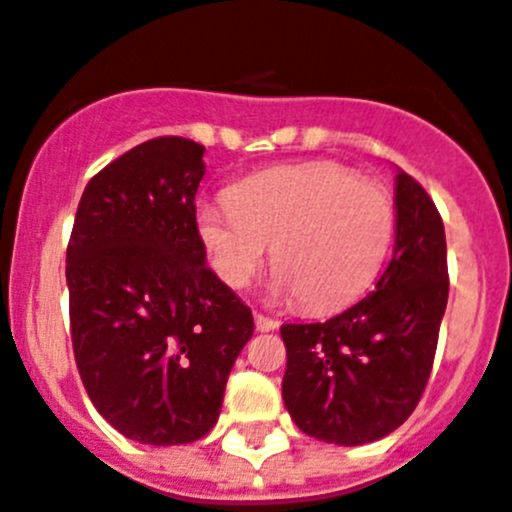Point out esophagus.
Instances as JSON below:
<instances>
[{
    "instance_id": "34e87169",
    "label": "esophagus",
    "mask_w": 512,
    "mask_h": 512,
    "mask_svg": "<svg viewBox=\"0 0 512 512\" xmlns=\"http://www.w3.org/2000/svg\"><path fill=\"white\" fill-rule=\"evenodd\" d=\"M253 320H256V330H261V333H269V330L279 328V320L269 318V315H261V312H256Z\"/></svg>"
}]
</instances>
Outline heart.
<instances>
[{
	"label": "heart",
	"mask_w": 512,
	"mask_h": 512,
	"mask_svg": "<svg viewBox=\"0 0 512 512\" xmlns=\"http://www.w3.org/2000/svg\"><path fill=\"white\" fill-rule=\"evenodd\" d=\"M197 233L215 274L243 289L271 243L274 292L310 310H336L372 287L395 238L392 192L336 161L277 166L202 202Z\"/></svg>",
	"instance_id": "obj_1"
}]
</instances>
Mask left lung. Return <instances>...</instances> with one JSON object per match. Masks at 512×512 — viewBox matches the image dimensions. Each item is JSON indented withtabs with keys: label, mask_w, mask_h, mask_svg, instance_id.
Segmentation results:
<instances>
[{
	"label": "left lung",
	"mask_w": 512,
	"mask_h": 512,
	"mask_svg": "<svg viewBox=\"0 0 512 512\" xmlns=\"http://www.w3.org/2000/svg\"><path fill=\"white\" fill-rule=\"evenodd\" d=\"M395 253L374 292L325 323L282 325V397L302 433L361 446L400 428L431 377L449 300L446 233L413 176L395 189Z\"/></svg>",
	"instance_id": "obj_1"
}]
</instances>
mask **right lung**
I'll use <instances>...</instances> for the list:
<instances>
[{"mask_svg":"<svg viewBox=\"0 0 512 512\" xmlns=\"http://www.w3.org/2000/svg\"><path fill=\"white\" fill-rule=\"evenodd\" d=\"M205 146L179 135L89 179L66 248L74 359L94 408L151 446L207 436L253 315L212 274L194 194Z\"/></svg>","mask_w":512,"mask_h":512,"instance_id":"add662e5","label":"right lung"}]
</instances>
